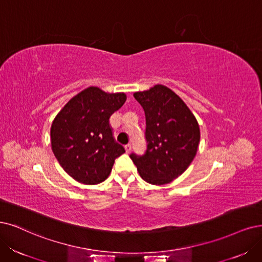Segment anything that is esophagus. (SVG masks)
<instances>
[{
  "mask_svg": "<svg viewBox=\"0 0 262 262\" xmlns=\"http://www.w3.org/2000/svg\"><path fill=\"white\" fill-rule=\"evenodd\" d=\"M124 148H125V151H126V152L129 153V152H130V150H132V144H129V143H128V144H126V146H125Z\"/></svg>",
  "mask_w": 262,
  "mask_h": 262,
  "instance_id": "esophagus-1",
  "label": "esophagus"
}]
</instances>
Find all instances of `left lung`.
I'll return each instance as SVG.
<instances>
[{
    "instance_id": "1",
    "label": "left lung",
    "mask_w": 262,
    "mask_h": 262,
    "mask_svg": "<svg viewBox=\"0 0 262 262\" xmlns=\"http://www.w3.org/2000/svg\"><path fill=\"white\" fill-rule=\"evenodd\" d=\"M146 114L147 150L130 154L140 177L157 186L179 177L194 159L200 143L195 116L168 87L156 85L134 94Z\"/></svg>"
}]
</instances>
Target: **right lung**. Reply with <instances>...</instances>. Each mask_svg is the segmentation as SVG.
I'll use <instances>...</instances> for the list:
<instances>
[{
    "label": "right lung",
    "instance_id": "obj_1",
    "mask_svg": "<svg viewBox=\"0 0 262 262\" xmlns=\"http://www.w3.org/2000/svg\"><path fill=\"white\" fill-rule=\"evenodd\" d=\"M125 101L124 93L109 94L91 86L68 101L53 121L52 150L76 181L84 185L104 181L114 160L125 152L115 141L109 123Z\"/></svg>",
    "mask_w": 262,
    "mask_h": 262
}]
</instances>
